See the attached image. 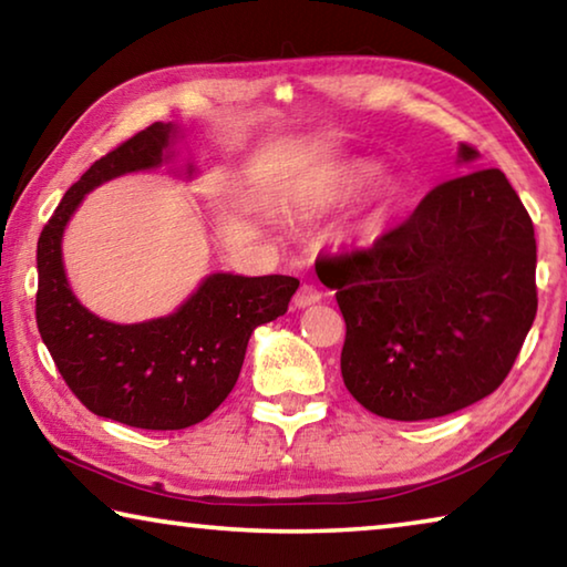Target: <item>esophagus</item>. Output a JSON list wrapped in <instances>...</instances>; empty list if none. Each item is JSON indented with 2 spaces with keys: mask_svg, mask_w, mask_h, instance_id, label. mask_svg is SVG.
<instances>
[{
  "mask_svg": "<svg viewBox=\"0 0 567 567\" xmlns=\"http://www.w3.org/2000/svg\"><path fill=\"white\" fill-rule=\"evenodd\" d=\"M322 300V292L315 285H302L295 295V307H310L315 302Z\"/></svg>",
  "mask_w": 567,
  "mask_h": 567,
  "instance_id": "obj_1",
  "label": "esophagus"
}]
</instances>
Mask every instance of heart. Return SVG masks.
<instances>
[{
  "mask_svg": "<svg viewBox=\"0 0 567 567\" xmlns=\"http://www.w3.org/2000/svg\"><path fill=\"white\" fill-rule=\"evenodd\" d=\"M378 177H380V165H375V162H352V165L338 177V182L330 187L328 203H348V199L362 195V192L368 189ZM398 195H400L398 187L385 189V199H382L380 207L372 209V215L368 217L370 233H378L382 223H385V217L392 209V205H395Z\"/></svg>",
  "mask_w": 567,
  "mask_h": 567,
  "instance_id": "1",
  "label": "heart"
}]
</instances>
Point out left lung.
<instances>
[{"instance_id":"8db88e82","label":"left lung","mask_w":567,"mask_h":567,"mask_svg":"<svg viewBox=\"0 0 567 567\" xmlns=\"http://www.w3.org/2000/svg\"><path fill=\"white\" fill-rule=\"evenodd\" d=\"M475 157L460 145V159ZM535 249L530 215L493 167L443 182L370 247L322 260L348 328L350 395L415 422L495 392L537 312Z\"/></svg>"}]
</instances>
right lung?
<instances>
[{
  "instance_id": "right-lung-1",
  "label": "right lung",
  "mask_w": 567,
  "mask_h": 567,
  "mask_svg": "<svg viewBox=\"0 0 567 567\" xmlns=\"http://www.w3.org/2000/svg\"><path fill=\"white\" fill-rule=\"evenodd\" d=\"M172 124L155 122L100 157L66 189L37 243V328L76 400L94 415L142 430H185L223 405L245 362L249 334L287 312L300 280L217 272L167 318L100 320L80 305L62 265L64 227L82 197L124 172L157 167Z\"/></svg>"
}]
</instances>
